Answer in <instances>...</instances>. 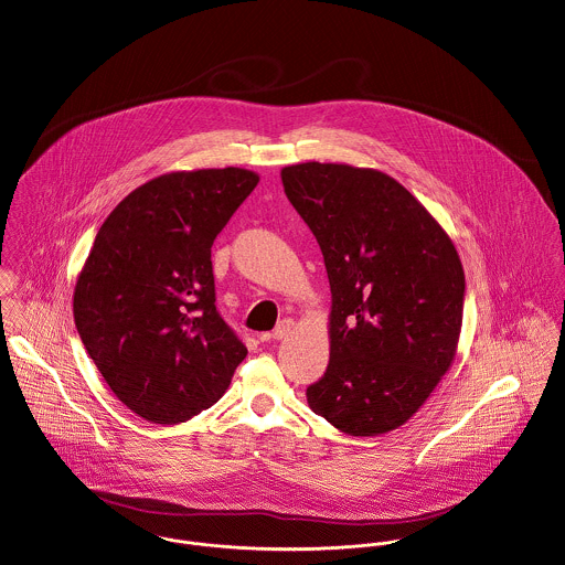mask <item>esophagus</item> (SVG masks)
<instances>
[{
	"label": "esophagus",
	"mask_w": 565,
	"mask_h": 565,
	"mask_svg": "<svg viewBox=\"0 0 565 565\" xmlns=\"http://www.w3.org/2000/svg\"><path fill=\"white\" fill-rule=\"evenodd\" d=\"M295 331V320H290V318H284L277 327H275V331H273V338L275 340H284V338H288L290 333Z\"/></svg>",
	"instance_id": "1"
}]
</instances>
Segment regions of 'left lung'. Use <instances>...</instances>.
Segmentation results:
<instances>
[{
    "label": "left lung",
    "instance_id": "1",
    "mask_svg": "<svg viewBox=\"0 0 565 565\" xmlns=\"http://www.w3.org/2000/svg\"><path fill=\"white\" fill-rule=\"evenodd\" d=\"M333 295L331 359L309 408L352 436L402 426L449 370L465 270L433 215L391 175L338 163L281 170Z\"/></svg>",
    "mask_w": 565,
    "mask_h": 565
}]
</instances>
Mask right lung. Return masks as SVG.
I'll use <instances>...</instances> for the list:
<instances>
[{
	"instance_id": "1",
	"label": "right lung",
	"mask_w": 565,
	"mask_h": 565,
	"mask_svg": "<svg viewBox=\"0 0 565 565\" xmlns=\"http://www.w3.org/2000/svg\"><path fill=\"white\" fill-rule=\"evenodd\" d=\"M241 168L141 184L100 225L75 288V324L116 397L154 424L211 408L247 356L221 318L211 247L256 189Z\"/></svg>"
}]
</instances>
